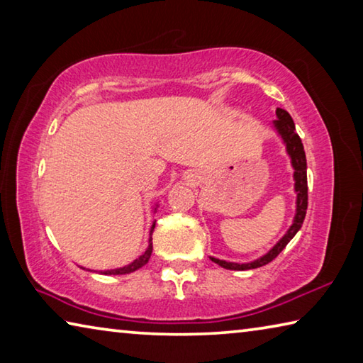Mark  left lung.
Returning <instances> with one entry per match:
<instances>
[{
    "label": "left lung",
    "instance_id": "left-lung-1",
    "mask_svg": "<svg viewBox=\"0 0 363 363\" xmlns=\"http://www.w3.org/2000/svg\"><path fill=\"white\" fill-rule=\"evenodd\" d=\"M277 113V120L274 121V126L277 133L284 139V143L286 145V152L291 158V164L294 168V190H296V214H294L293 224L284 237L280 238V242L275 245V247L261 256L259 259H256L253 262H247V264H238V262H227L223 259H216V257H211L213 262L219 264L220 267L224 269H230V270H250V269H256V267H262L269 264L272 259H275L284 250L288 243H290L291 238L296 235V232L301 229V225L304 223L306 218V210H307V164H306V153H304V147L303 143H301V138L298 136L296 128H294V121L290 116V113L284 108H277L275 110Z\"/></svg>",
    "mask_w": 363,
    "mask_h": 363
}]
</instances>
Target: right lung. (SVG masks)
<instances>
[{
  "instance_id": "obj_1",
  "label": "right lung",
  "mask_w": 363,
  "mask_h": 363,
  "mask_svg": "<svg viewBox=\"0 0 363 363\" xmlns=\"http://www.w3.org/2000/svg\"><path fill=\"white\" fill-rule=\"evenodd\" d=\"M153 229H155V223H153L152 229H150V235H152ZM152 250H153V247H152V237H150V240H149V247H147V250L144 251V255H140V256L138 257V259H134L131 264H128V266H125V267L104 270V272H101V274H104V275H121V274H131V272H134V270L140 269L143 266H145L147 262H149V259H150V255H152Z\"/></svg>"
}]
</instances>
